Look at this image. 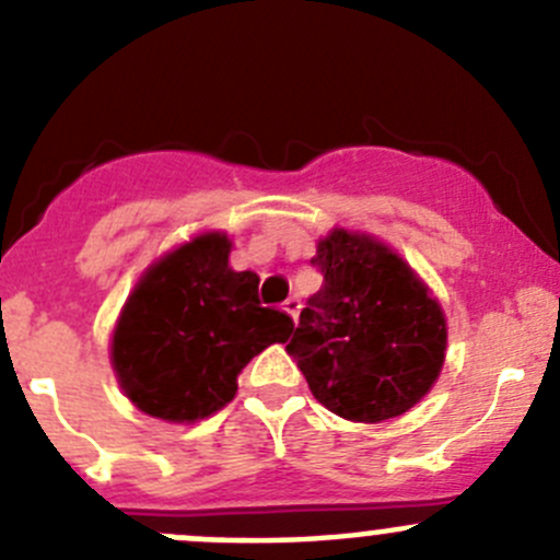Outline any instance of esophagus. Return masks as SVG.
Masks as SVG:
<instances>
[{
	"label": "esophagus",
	"instance_id": "esophagus-1",
	"mask_svg": "<svg viewBox=\"0 0 560 560\" xmlns=\"http://www.w3.org/2000/svg\"><path fill=\"white\" fill-rule=\"evenodd\" d=\"M301 308H303L301 298H287V303H284V312L292 316V322H295V325H298V314H301Z\"/></svg>",
	"mask_w": 560,
	"mask_h": 560
}]
</instances>
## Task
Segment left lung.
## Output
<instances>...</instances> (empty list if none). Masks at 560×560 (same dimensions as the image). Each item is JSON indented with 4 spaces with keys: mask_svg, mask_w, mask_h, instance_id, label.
<instances>
[{
    "mask_svg": "<svg viewBox=\"0 0 560 560\" xmlns=\"http://www.w3.org/2000/svg\"><path fill=\"white\" fill-rule=\"evenodd\" d=\"M312 265L325 284L308 298L287 354L325 409L385 422L420 404L447 352V319L417 270L385 241L332 228Z\"/></svg>",
    "mask_w": 560,
    "mask_h": 560,
    "instance_id": "8db88e82",
    "label": "left lung"
}]
</instances>
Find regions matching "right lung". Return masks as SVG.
Listing matches in <instances>:
<instances>
[{
    "mask_svg": "<svg viewBox=\"0 0 560 560\" xmlns=\"http://www.w3.org/2000/svg\"><path fill=\"white\" fill-rule=\"evenodd\" d=\"M233 241L208 230L151 262L110 336L118 387L143 415L200 422L238 393V374L295 330L257 298L259 276L230 268Z\"/></svg>",
    "mask_w": 560,
    "mask_h": 560,
    "instance_id": "add662e5",
    "label": "right lung"
}]
</instances>
